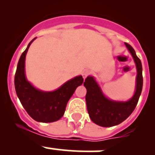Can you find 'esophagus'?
<instances>
[{"label": "esophagus", "instance_id": "esophagus-1", "mask_svg": "<svg viewBox=\"0 0 155 155\" xmlns=\"http://www.w3.org/2000/svg\"><path fill=\"white\" fill-rule=\"evenodd\" d=\"M89 74H90V71H89V70H84V71L82 73V77H83L84 79H85V78H86Z\"/></svg>", "mask_w": 155, "mask_h": 155}]
</instances>
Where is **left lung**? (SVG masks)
<instances>
[{
  "label": "left lung",
  "mask_w": 155,
  "mask_h": 155,
  "mask_svg": "<svg viewBox=\"0 0 155 155\" xmlns=\"http://www.w3.org/2000/svg\"><path fill=\"white\" fill-rule=\"evenodd\" d=\"M125 46L134 58L137 70L135 93L129 101L122 102L108 99L93 76H87L84 82L87 89L85 100L89 117L99 126L107 127L121 124L134 112L141 94L143 83L141 61L130 45L125 43Z\"/></svg>",
  "instance_id": "left-lung-1"
}]
</instances>
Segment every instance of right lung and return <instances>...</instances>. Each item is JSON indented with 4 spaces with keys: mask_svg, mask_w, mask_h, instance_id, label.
<instances>
[{
    "mask_svg": "<svg viewBox=\"0 0 155 155\" xmlns=\"http://www.w3.org/2000/svg\"><path fill=\"white\" fill-rule=\"evenodd\" d=\"M35 39L30 42L18 62L15 74V91L21 105L33 119L39 122H53L63 116L68 101L84 79L82 76H76L54 91H43L33 86L26 79L25 62L28 50Z\"/></svg>",
    "mask_w": 155,
    "mask_h": 155,
    "instance_id": "add662e5",
    "label": "right lung"
}]
</instances>
